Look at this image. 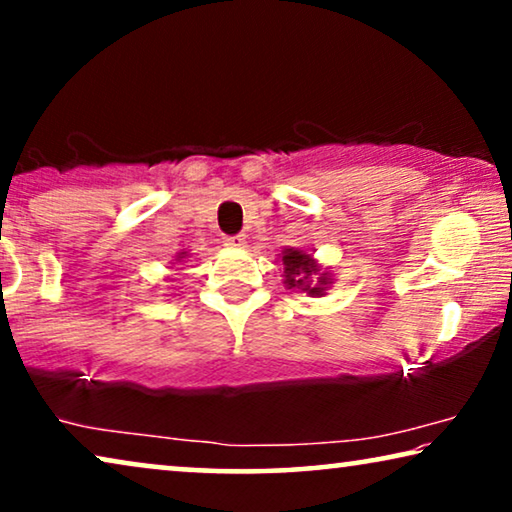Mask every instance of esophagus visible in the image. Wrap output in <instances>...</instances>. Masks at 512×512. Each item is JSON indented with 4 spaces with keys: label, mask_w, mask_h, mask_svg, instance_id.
I'll list each match as a JSON object with an SVG mask.
<instances>
[{
    "label": "esophagus",
    "mask_w": 512,
    "mask_h": 512,
    "mask_svg": "<svg viewBox=\"0 0 512 512\" xmlns=\"http://www.w3.org/2000/svg\"><path fill=\"white\" fill-rule=\"evenodd\" d=\"M223 242H226V247H230V249H242L244 244H247V237H244V235H228Z\"/></svg>",
    "instance_id": "obj_1"
}]
</instances>
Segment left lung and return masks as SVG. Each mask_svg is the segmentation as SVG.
<instances>
[{
    "mask_svg": "<svg viewBox=\"0 0 512 512\" xmlns=\"http://www.w3.org/2000/svg\"><path fill=\"white\" fill-rule=\"evenodd\" d=\"M279 258H282L284 265L282 277L286 289L305 291L307 296H326L328 286L333 284L331 272L321 270V265L314 261L312 254H307L303 249L289 247L279 254Z\"/></svg>",
    "mask_w": 512,
    "mask_h": 512,
    "instance_id": "8db88e82",
    "label": "left lung"
}]
</instances>
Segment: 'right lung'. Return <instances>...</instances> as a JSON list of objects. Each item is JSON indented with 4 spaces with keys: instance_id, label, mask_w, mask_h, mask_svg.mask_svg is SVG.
Returning <instances> with one entry per match:
<instances>
[{
    "instance_id": "right-lung-1",
    "label": "right lung",
    "mask_w": 512,
    "mask_h": 512,
    "mask_svg": "<svg viewBox=\"0 0 512 512\" xmlns=\"http://www.w3.org/2000/svg\"><path fill=\"white\" fill-rule=\"evenodd\" d=\"M184 258H188V251H179V254H177V261L181 263V261H184Z\"/></svg>"
}]
</instances>
